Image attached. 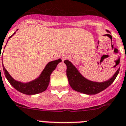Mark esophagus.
<instances>
[{"mask_svg": "<svg viewBox=\"0 0 126 126\" xmlns=\"http://www.w3.org/2000/svg\"><path fill=\"white\" fill-rule=\"evenodd\" d=\"M67 57H67V55H63L62 57V61H64V60H65Z\"/></svg>", "mask_w": 126, "mask_h": 126, "instance_id": "1", "label": "esophagus"}]
</instances>
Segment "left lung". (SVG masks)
<instances>
[{"label":"left lung","instance_id":"1","mask_svg":"<svg viewBox=\"0 0 126 126\" xmlns=\"http://www.w3.org/2000/svg\"><path fill=\"white\" fill-rule=\"evenodd\" d=\"M106 31L108 32V31ZM64 63L67 66L66 75L71 87L77 92L88 95L96 94L108 87L114 81L120 69L119 68L113 76L107 81L103 82H95L90 81L84 78L70 61L66 60L64 61Z\"/></svg>","mask_w":126,"mask_h":126}]
</instances>
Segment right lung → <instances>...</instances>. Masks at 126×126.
<instances>
[{"mask_svg": "<svg viewBox=\"0 0 126 126\" xmlns=\"http://www.w3.org/2000/svg\"><path fill=\"white\" fill-rule=\"evenodd\" d=\"M15 34V32L11 36L9 37V39H10ZM0 58L1 59L2 58V55L0 56ZM61 62H62V60L61 59L50 62L48 64H47L46 67H45V69L42 71L41 74L38 78L33 80V81L28 83H22L15 80V79L12 78L11 76L9 75V73L5 69L3 64L2 67L6 78L9 82V83L15 89H16L17 91L24 94L34 95V94H37L44 92L47 90L48 85H49V83H50V75H51V73L55 69L56 67L57 66V64Z\"/></svg>", "mask_w": 126, "mask_h": 126, "instance_id": "right-lung-1", "label": "right lung"}]
</instances>
